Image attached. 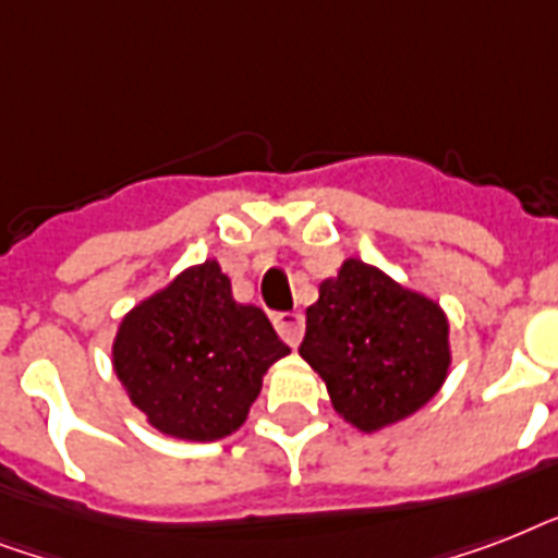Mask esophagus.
I'll return each mask as SVG.
<instances>
[{"label":"esophagus","instance_id":"1","mask_svg":"<svg viewBox=\"0 0 558 558\" xmlns=\"http://www.w3.org/2000/svg\"><path fill=\"white\" fill-rule=\"evenodd\" d=\"M271 324H275V330H278V336L287 344H292L295 348L298 341H301V336H304V315L301 313H275L271 315Z\"/></svg>","mask_w":558,"mask_h":558}]
</instances>
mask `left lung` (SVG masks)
Returning <instances> with one entry per match:
<instances>
[{
	"label": "left lung",
	"mask_w": 558,
	"mask_h": 558,
	"mask_svg": "<svg viewBox=\"0 0 558 558\" xmlns=\"http://www.w3.org/2000/svg\"><path fill=\"white\" fill-rule=\"evenodd\" d=\"M298 353L327 381L332 405L362 432L414 414L449 371V322L362 260H344L306 310Z\"/></svg>",
	"instance_id": "left-lung-1"
}]
</instances>
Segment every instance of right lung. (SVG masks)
<instances>
[{"instance_id": "obj_1", "label": "right lung", "mask_w": 558, "mask_h": 558, "mask_svg": "<svg viewBox=\"0 0 558 558\" xmlns=\"http://www.w3.org/2000/svg\"><path fill=\"white\" fill-rule=\"evenodd\" d=\"M287 353L260 306L231 298L214 260L135 306L112 348L118 379L150 425L199 442L245 423L263 373Z\"/></svg>"}]
</instances>
